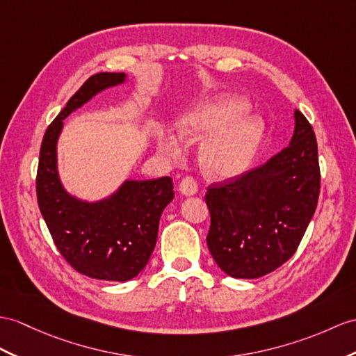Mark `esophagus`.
<instances>
[{
    "instance_id": "1",
    "label": "esophagus",
    "mask_w": 356,
    "mask_h": 356,
    "mask_svg": "<svg viewBox=\"0 0 356 356\" xmlns=\"http://www.w3.org/2000/svg\"><path fill=\"white\" fill-rule=\"evenodd\" d=\"M179 192L184 196H193L197 192V183L192 177H186L179 183Z\"/></svg>"
}]
</instances>
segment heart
<instances>
[{
    "label": "heart",
    "mask_w": 356,
    "mask_h": 356,
    "mask_svg": "<svg viewBox=\"0 0 356 356\" xmlns=\"http://www.w3.org/2000/svg\"><path fill=\"white\" fill-rule=\"evenodd\" d=\"M249 104L237 95L225 93L186 113L178 122V134L188 142L207 137L199 151V161L207 175L234 178L252 164L263 140L264 125L255 116H245ZM159 148L177 155V143L161 137Z\"/></svg>",
    "instance_id": "heart-1"
}]
</instances>
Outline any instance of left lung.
<instances>
[{"label":"left lung","mask_w":356,"mask_h":356,"mask_svg":"<svg viewBox=\"0 0 356 356\" xmlns=\"http://www.w3.org/2000/svg\"><path fill=\"white\" fill-rule=\"evenodd\" d=\"M320 192L317 142L307 118L294 110L290 145L220 186H210L207 245L222 270L255 280L293 257L313 219Z\"/></svg>","instance_id":"obj_1"}]
</instances>
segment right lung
I'll use <instances>...</instances> for the list:
<instances>
[{
  "label": "right lung",
  "instance_id": "1",
  "mask_svg": "<svg viewBox=\"0 0 356 356\" xmlns=\"http://www.w3.org/2000/svg\"><path fill=\"white\" fill-rule=\"evenodd\" d=\"M124 72L92 75L51 122L40 146L38 202L58 252L89 278L125 282L148 264L157 243L160 216L173 199L169 177L125 179L111 195L86 201L65 188L57 143L63 120L98 93L127 83Z\"/></svg>",
  "mask_w": 356,
  "mask_h": 356
}]
</instances>
